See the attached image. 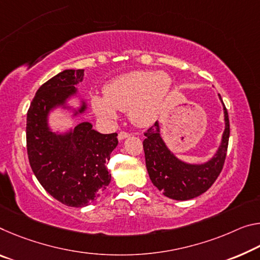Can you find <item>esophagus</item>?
Listing matches in <instances>:
<instances>
[{"instance_id":"esophagus-1","label":"esophagus","mask_w":260,"mask_h":260,"mask_svg":"<svg viewBox=\"0 0 260 260\" xmlns=\"http://www.w3.org/2000/svg\"><path fill=\"white\" fill-rule=\"evenodd\" d=\"M129 133H127V132H120V133L118 134V140L119 141H122V140H125L129 137Z\"/></svg>"}]
</instances>
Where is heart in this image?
Listing matches in <instances>:
<instances>
[{
    "label": "heart",
    "instance_id": "heart-1",
    "mask_svg": "<svg viewBox=\"0 0 260 260\" xmlns=\"http://www.w3.org/2000/svg\"><path fill=\"white\" fill-rule=\"evenodd\" d=\"M171 86V77L164 72H129L110 81L103 89L104 97L92 96L91 109L108 121L117 118V110L128 111L134 125L148 127L157 120Z\"/></svg>",
    "mask_w": 260,
    "mask_h": 260
}]
</instances>
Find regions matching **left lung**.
Masks as SVG:
<instances>
[{
    "label": "left lung",
    "mask_w": 260,
    "mask_h": 260,
    "mask_svg": "<svg viewBox=\"0 0 260 260\" xmlns=\"http://www.w3.org/2000/svg\"><path fill=\"white\" fill-rule=\"evenodd\" d=\"M223 105L224 131L220 146L211 158L203 163H188L172 152L160 135L158 121L145 133L143 150L151 183L164 196L174 200H189L203 194L215 182L223 168L229 141V118Z\"/></svg>",
    "instance_id": "1"
}]
</instances>
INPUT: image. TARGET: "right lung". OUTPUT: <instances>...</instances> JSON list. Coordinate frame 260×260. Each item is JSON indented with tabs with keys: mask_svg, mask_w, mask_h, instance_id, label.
Masks as SVG:
<instances>
[{
	"mask_svg": "<svg viewBox=\"0 0 260 260\" xmlns=\"http://www.w3.org/2000/svg\"><path fill=\"white\" fill-rule=\"evenodd\" d=\"M83 69L57 74L36 92L26 118V147L35 176L54 199L71 207H84L105 191L111 175L105 163L118 146L117 133L102 134L88 121L64 132L49 123L55 110H67L72 118L83 114L88 104L76 85L83 81ZM77 98V108L69 101Z\"/></svg>",
	"mask_w": 260,
	"mask_h": 260,
	"instance_id": "obj_1",
	"label": "right lung"
}]
</instances>
